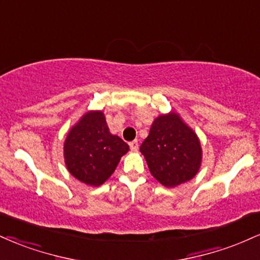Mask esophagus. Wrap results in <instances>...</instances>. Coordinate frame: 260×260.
Here are the masks:
<instances>
[{"label": "esophagus", "instance_id": "1", "mask_svg": "<svg viewBox=\"0 0 260 260\" xmlns=\"http://www.w3.org/2000/svg\"><path fill=\"white\" fill-rule=\"evenodd\" d=\"M138 142H137V140H133V142H131L129 143V148H131V150H132V151H137V150H138Z\"/></svg>", "mask_w": 260, "mask_h": 260}]
</instances>
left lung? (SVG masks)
Instances as JSON below:
<instances>
[{
  "instance_id": "1",
  "label": "left lung",
  "mask_w": 260,
  "mask_h": 260,
  "mask_svg": "<svg viewBox=\"0 0 260 260\" xmlns=\"http://www.w3.org/2000/svg\"><path fill=\"white\" fill-rule=\"evenodd\" d=\"M152 177L166 187H174L192 179L202 160L196 133L171 111L152 122L148 138L140 145Z\"/></svg>"
}]
</instances>
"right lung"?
<instances>
[{
	"mask_svg": "<svg viewBox=\"0 0 260 260\" xmlns=\"http://www.w3.org/2000/svg\"><path fill=\"white\" fill-rule=\"evenodd\" d=\"M128 150L127 143L110 133L103 111H88L69 131L64 143L65 165L76 179L99 186L114 173Z\"/></svg>",
	"mask_w": 260,
	"mask_h": 260,
	"instance_id": "add662e5",
	"label": "right lung"
}]
</instances>
